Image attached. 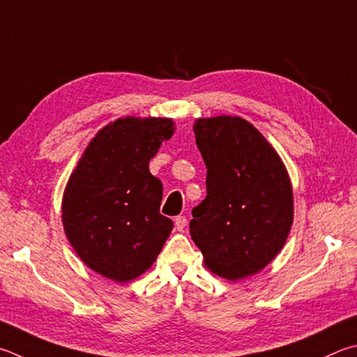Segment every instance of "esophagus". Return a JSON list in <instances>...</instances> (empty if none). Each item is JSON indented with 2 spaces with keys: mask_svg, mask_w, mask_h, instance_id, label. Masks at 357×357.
<instances>
[{
  "mask_svg": "<svg viewBox=\"0 0 357 357\" xmlns=\"http://www.w3.org/2000/svg\"><path fill=\"white\" fill-rule=\"evenodd\" d=\"M185 226H187V218L184 215H178L174 218V228L178 231H184Z\"/></svg>",
  "mask_w": 357,
  "mask_h": 357,
  "instance_id": "1",
  "label": "esophagus"
}]
</instances>
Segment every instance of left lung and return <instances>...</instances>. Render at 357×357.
Here are the masks:
<instances>
[{
    "instance_id": "1",
    "label": "left lung",
    "mask_w": 357,
    "mask_h": 357,
    "mask_svg": "<svg viewBox=\"0 0 357 357\" xmlns=\"http://www.w3.org/2000/svg\"><path fill=\"white\" fill-rule=\"evenodd\" d=\"M207 168V195L193 207L190 236L213 273L236 281L261 271L282 250L294 222L286 167L241 116L193 125Z\"/></svg>"
}]
</instances>
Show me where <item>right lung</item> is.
<instances>
[{
  "instance_id": "right-lung-1",
  "label": "right lung",
  "mask_w": 357,
  "mask_h": 357,
  "mask_svg": "<svg viewBox=\"0 0 357 357\" xmlns=\"http://www.w3.org/2000/svg\"><path fill=\"white\" fill-rule=\"evenodd\" d=\"M170 119H119L95 135L68 179L62 223L87 267L126 282L151 267L173 229L159 212L150 159L173 135Z\"/></svg>"
}]
</instances>
